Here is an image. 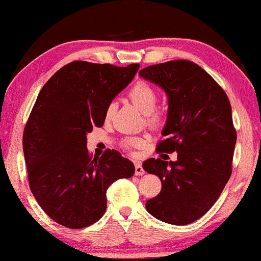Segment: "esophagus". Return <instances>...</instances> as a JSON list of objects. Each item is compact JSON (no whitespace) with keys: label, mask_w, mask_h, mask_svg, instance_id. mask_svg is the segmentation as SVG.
<instances>
[{"label":"esophagus","mask_w":261,"mask_h":261,"mask_svg":"<svg viewBox=\"0 0 261 261\" xmlns=\"http://www.w3.org/2000/svg\"><path fill=\"white\" fill-rule=\"evenodd\" d=\"M134 165H135V175L141 176V175L145 174V170H144L143 165H141L140 162H135Z\"/></svg>","instance_id":"1"}]
</instances>
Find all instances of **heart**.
<instances>
[{"label":"heart","mask_w":261,"mask_h":261,"mask_svg":"<svg viewBox=\"0 0 261 261\" xmlns=\"http://www.w3.org/2000/svg\"><path fill=\"white\" fill-rule=\"evenodd\" d=\"M128 96H129L130 100L139 108V110H140L141 113L147 115L151 122H158V121H160V114L153 111L155 106H157L158 94L150 84L145 83V81H139V83L135 84V85L129 90ZM114 111L115 103H110L109 106L107 107L106 110L107 120H109V118L113 116ZM124 144H126V146L129 148H138L143 146L144 140L140 138H129L124 141Z\"/></svg>","instance_id":"b5f03b06"}]
</instances>
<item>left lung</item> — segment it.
I'll return each mask as SVG.
<instances>
[{
  "label": "left lung",
  "instance_id": "obj_1",
  "mask_svg": "<svg viewBox=\"0 0 261 261\" xmlns=\"http://www.w3.org/2000/svg\"><path fill=\"white\" fill-rule=\"evenodd\" d=\"M139 75L168 96L165 140L157 152H177L175 162L150 158L143 163L162 182L146 210L169 224H189L212 207L231 175L236 144L231 106L213 77L191 61L153 64Z\"/></svg>",
  "mask_w": 261,
  "mask_h": 261
}]
</instances>
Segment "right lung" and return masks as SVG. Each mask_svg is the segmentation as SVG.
<instances>
[{"mask_svg":"<svg viewBox=\"0 0 261 261\" xmlns=\"http://www.w3.org/2000/svg\"><path fill=\"white\" fill-rule=\"evenodd\" d=\"M139 67L74 61L40 90L22 148L33 197L59 224L80 229L96 223L106 213L109 186L134 175V164L116 150L91 157L86 137L103 126L107 107Z\"/></svg>","mask_w":261,"mask_h":261,"instance_id":"obj_1","label":"right lung"}]
</instances>
